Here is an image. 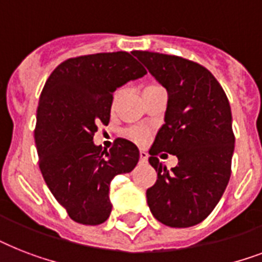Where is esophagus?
<instances>
[{
  "label": "esophagus",
  "mask_w": 262,
  "mask_h": 262,
  "mask_svg": "<svg viewBox=\"0 0 262 262\" xmlns=\"http://www.w3.org/2000/svg\"><path fill=\"white\" fill-rule=\"evenodd\" d=\"M148 160V154L144 151H140V162L141 163H147Z\"/></svg>",
  "instance_id": "esophagus-1"
}]
</instances>
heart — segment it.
Returning <instances> with one entry per match:
<instances>
[{"instance_id":"heart-1","label":"heart","mask_w":262,"mask_h":262,"mask_svg":"<svg viewBox=\"0 0 262 262\" xmlns=\"http://www.w3.org/2000/svg\"><path fill=\"white\" fill-rule=\"evenodd\" d=\"M151 87H158L156 84H149L147 85L145 88H151ZM144 88V90H145ZM118 92L115 94L114 96V100L118 98ZM147 135H148V130L145 127H141V126H135V127H129L126 132H125V136H126L127 139H130L132 141H135V143H144L145 140H147Z\"/></svg>"}]
</instances>
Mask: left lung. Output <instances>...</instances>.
Here are the masks:
<instances>
[{
  "label": "left lung",
  "mask_w": 262,
  "mask_h": 262,
  "mask_svg": "<svg viewBox=\"0 0 262 262\" xmlns=\"http://www.w3.org/2000/svg\"><path fill=\"white\" fill-rule=\"evenodd\" d=\"M135 55L168 95L164 125L149 149L158 178L147 190L148 207L168 227H191L213 211L231 175L235 139L230 103L199 63L151 51ZM160 151L177 156L179 164L167 170L156 158Z\"/></svg>",
  "instance_id": "8db88e82"
}]
</instances>
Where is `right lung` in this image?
Masks as SVG:
<instances>
[{
    "instance_id": "right-lung-1",
    "label": "right lung",
    "mask_w": 262,
    "mask_h": 262,
    "mask_svg": "<svg viewBox=\"0 0 262 262\" xmlns=\"http://www.w3.org/2000/svg\"><path fill=\"white\" fill-rule=\"evenodd\" d=\"M147 71L126 51L67 59L47 79L39 99L35 144L39 167L55 200L77 223L96 226L111 212V179L130 172L139 148L115 140L95 145L98 125L110 121L113 92Z\"/></svg>"
}]
</instances>
